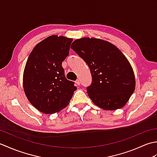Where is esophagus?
Segmentation results:
<instances>
[{
    "label": "esophagus",
    "instance_id": "34e87169",
    "mask_svg": "<svg viewBox=\"0 0 157 157\" xmlns=\"http://www.w3.org/2000/svg\"><path fill=\"white\" fill-rule=\"evenodd\" d=\"M75 83H76V84H77V85H78V86H79V85H80V80H79V79H77L76 82H75Z\"/></svg>",
    "mask_w": 157,
    "mask_h": 157
}]
</instances>
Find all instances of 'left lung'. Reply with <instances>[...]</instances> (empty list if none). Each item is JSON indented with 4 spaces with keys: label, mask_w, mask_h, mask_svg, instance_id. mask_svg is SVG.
I'll list each match as a JSON object with an SVG mask.
<instances>
[{
    "label": "left lung",
    "mask_w": 157,
    "mask_h": 157,
    "mask_svg": "<svg viewBox=\"0 0 157 157\" xmlns=\"http://www.w3.org/2000/svg\"><path fill=\"white\" fill-rule=\"evenodd\" d=\"M71 48L87 63L92 82L90 98L104 110L124 106L135 90L134 71L125 55L111 42L94 38L75 40Z\"/></svg>",
    "instance_id": "left-lung-1"
}]
</instances>
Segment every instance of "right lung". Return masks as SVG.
Here are the masks:
<instances>
[{
  "label": "right lung",
  "mask_w": 157,
  "mask_h": 157,
  "mask_svg": "<svg viewBox=\"0 0 157 157\" xmlns=\"http://www.w3.org/2000/svg\"><path fill=\"white\" fill-rule=\"evenodd\" d=\"M72 41L62 36H49L36 45L26 62L23 75L25 96L45 114L65 108L77 89L74 82L65 78L62 67Z\"/></svg>",
  "instance_id": "1"
}]
</instances>
